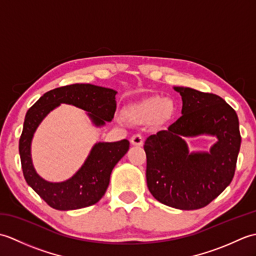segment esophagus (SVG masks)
Masks as SVG:
<instances>
[{"instance_id": "1", "label": "esophagus", "mask_w": 256, "mask_h": 256, "mask_svg": "<svg viewBox=\"0 0 256 256\" xmlns=\"http://www.w3.org/2000/svg\"><path fill=\"white\" fill-rule=\"evenodd\" d=\"M131 143L135 146H142L144 143V138L140 134H134L131 138Z\"/></svg>"}]
</instances>
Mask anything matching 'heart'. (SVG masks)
<instances>
[{"label":"heart","mask_w":256,"mask_h":256,"mask_svg":"<svg viewBox=\"0 0 256 256\" xmlns=\"http://www.w3.org/2000/svg\"><path fill=\"white\" fill-rule=\"evenodd\" d=\"M172 110V102L162 99L158 96H150L143 100L135 106L132 111V118L138 122L148 121L153 118L155 116L160 118H167Z\"/></svg>","instance_id":"b5f03b06"}]
</instances>
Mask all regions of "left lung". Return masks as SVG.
Listing matches in <instances>:
<instances>
[{
    "label": "left lung",
    "mask_w": 256,
    "mask_h": 256,
    "mask_svg": "<svg viewBox=\"0 0 256 256\" xmlns=\"http://www.w3.org/2000/svg\"><path fill=\"white\" fill-rule=\"evenodd\" d=\"M182 116L144 144L146 180L160 202L182 210L204 208L229 186L236 172L241 135L236 112L219 96L176 86ZM218 138L210 154H189L184 137Z\"/></svg>",
    "instance_id": "1"
}]
</instances>
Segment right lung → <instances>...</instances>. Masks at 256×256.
Instances as JSON below:
<instances>
[{
	"mask_svg": "<svg viewBox=\"0 0 256 256\" xmlns=\"http://www.w3.org/2000/svg\"><path fill=\"white\" fill-rule=\"evenodd\" d=\"M116 92L89 84L59 86L46 92L27 111L20 138V156L26 182L38 196L57 210H74L96 204L110 182L111 172L130 148L128 140L98 143L84 166L64 182H48L37 175L30 158V142L38 124L60 103H68L89 112L98 126L111 121L116 110Z\"/></svg>",
	"mask_w": 256,
	"mask_h": 256,
	"instance_id": "right-lung-1",
	"label": "right lung"
}]
</instances>
